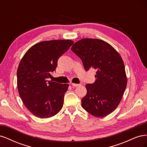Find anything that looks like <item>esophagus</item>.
I'll use <instances>...</instances> for the list:
<instances>
[{"label": "esophagus", "mask_w": 147, "mask_h": 147, "mask_svg": "<svg viewBox=\"0 0 147 147\" xmlns=\"http://www.w3.org/2000/svg\"><path fill=\"white\" fill-rule=\"evenodd\" d=\"M71 84H72L74 87H78V86H80L81 85L80 84H76V83H71Z\"/></svg>", "instance_id": "esophagus-1"}]
</instances>
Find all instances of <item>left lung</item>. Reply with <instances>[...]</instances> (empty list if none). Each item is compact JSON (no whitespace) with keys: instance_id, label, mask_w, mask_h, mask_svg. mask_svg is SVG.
I'll use <instances>...</instances> for the list:
<instances>
[{"instance_id":"1","label":"left lung","mask_w":147,"mask_h":147,"mask_svg":"<svg viewBox=\"0 0 147 147\" xmlns=\"http://www.w3.org/2000/svg\"><path fill=\"white\" fill-rule=\"evenodd\" d=\"M86 71L97 70L93 84H87L82 106L96 117L107 116L117 109L125 91L127 77L121 56L109 43L97 38H83L71 48Z\"/></svg>"}]
</instances>
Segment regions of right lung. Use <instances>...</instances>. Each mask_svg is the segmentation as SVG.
Returning a JSON list of instances; mask_svg holds the SVG:
<instances>
[{"instance_id": "obj_1", "label": "right lung", "mask_w": 147, "mask_h": 147, "mask_svg": "<svg viewBox=\"0 0 147 147\" xmlns=\"http://www.w3.org/2000/svg\"><path fill=\"white\" fill-rule=\"evenodd\" d=\"M71 40L43 41L31 47L17 70V87L26 107L35 117L48 118L63 108L69 84L48 81L57 60L72 45Z\"/></svg>"}]
</instances>
